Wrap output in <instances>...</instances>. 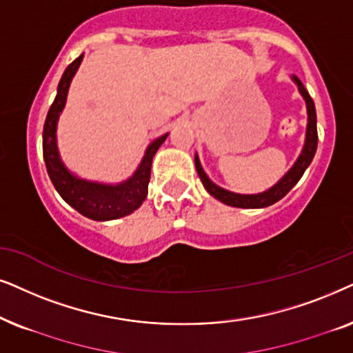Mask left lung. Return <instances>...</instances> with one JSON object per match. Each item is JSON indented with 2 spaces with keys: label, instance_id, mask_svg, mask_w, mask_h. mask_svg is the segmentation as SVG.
Listing matches in <instances>:
<instances>
[{
  "label": "left lung",
  "instance_id": "left-lung-1",
  "mask_svg": "<svg viewBox=\"0 0 353 353\" xmlns=\"http://www.w3.org/2000/svg\"><path fill=\"white\" fill-rule=\"evenodd\" d=\"M294 81L299 85V90L302 93V97L307 101V111H308V125H307V139H305V147L300 153V157L292 169L285 174V176L281 179L278 184L274 187H271L270 190L263 192V194L258 195H241V194H232V192L224 190L213 184L208 179V176L203 172V169L200 166L199 157L195 154V168L196 172H199L201 184L206 190H208L210 195H213L214 199H218L223 203L229 205V206H236V208H265V206H270L276 201H279L283 196H285L290 192V189L297 184L300 181V177L303 176L305 169L310 166V163L313 161L314 153H316V147H318V130H316V110H314V103L310 97V93L305 90L303 83L300 82V79L297 75H294Z\"/></svg>",
  "mask_w": 353,
  "mask_h": 353
}]
</instances>
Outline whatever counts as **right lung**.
Here are the masks:
<instances>
[{"instance_id": "right-lung-1", "label": "right lung", "mask_w": 353, "mask_h": 353, "mask_svg": "<svg viewBox=\"0 0 353 353\" xmlns=\"http://www.w3.org/2000/svg\"><path fill=\"white\" fill-rule=\"evenodd\" d=\"M82 58L83 54L74 59L65 68L63 77L59 81L58 93H56L53 105L50 106L48 114H46L43 128V159L54 189L74 210L95 221L117 219L132 213L147 199L153 157L158 152V148L161 147V143L166 140L168 134L150 143L137 171L130 179L122 182V184L103 185L82 181L72 176L64 168V164L61 163L58 148H56V122H58L59 112L63 111L65 105L70 81H72L74 74L77 72Z\"/></svg>"}]
</instances>
